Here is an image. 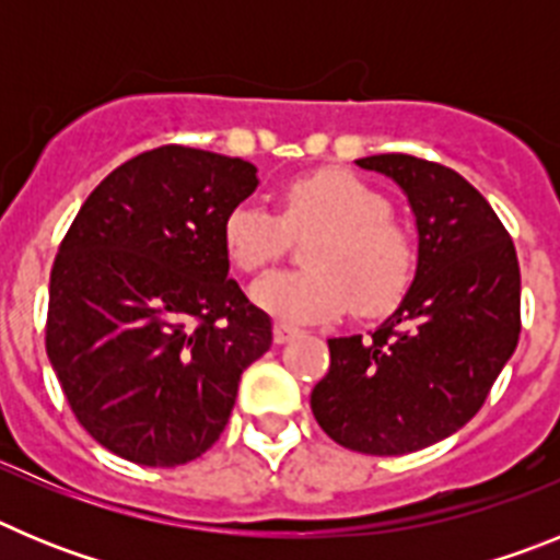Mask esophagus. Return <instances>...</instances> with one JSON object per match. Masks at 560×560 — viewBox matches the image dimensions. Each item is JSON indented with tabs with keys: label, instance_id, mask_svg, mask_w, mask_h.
Wrapping results in <instances>:
<instances>
[{
	"label": "esophagus",
	"instance_id": "34e87169",
	"mask_svg": "<svg viewBox=\"0 0 560 560\" xmlns=\"http://www.w3.org/2000/svg\"><path fill=\"white\" fill-rule=\"evenodd\" d=\"M296 334H300V330H296L294 325H289V323H275V341H277V345H285V341L294 339Z\"/></svg>",
	"mask_w": 560,
	"mask_h": 560
}]
</instances>
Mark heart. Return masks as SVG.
<instances>
[{"mask_svg":"<svg viewBox=\"0 0 560 560\" xmlns=\"http://www.w3.org/2000/svg\"><path fill=\"white\" fill-rule=\"evenodd\" d=\"M275 215L257 201L226 212L221 244L235 269L255 275L275 264L291 235H311L305 271H275L252 285L257 308L289 323H319L341 311L384 314L407 294L415 249L389 219V201L350 173L323 171L291 182Z\"/></svg>","mask_w":560,"mask_h":560,"instance_id":"heart-1","label":"heart"}]
</instances>
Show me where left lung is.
Wrapping results in <instances>:
<instances>
[{
    "instance_id": "left-lung-1",
    "label": "left lung",
    "mask_w": 560,
    "mask_h": 560,
    "mask_svg": "<svg viewBox=\"0 0 560 560\" xmlns=\"http://www.w3.org/2000/svg\"><path fill=\"white\" fill-rule=\"evenodd\" d=\"M404 190L418 266L398 308L368 336L328 339L330 370L311 393L316 423L350 452H420L463 429L518 345L516 246L457 171L409 153L355 160Z\"/></svg>"
}]
</instances>
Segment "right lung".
Returning <instances> with one entry per match:
<instances>
[{
  "label": "right lung",
  "instance_id": "obj_1",
  "mask_svg": "<svg viewBox=\"0 0 560 560\" xmlns=\"http://www.w3.org/2000/svg\"><path fill=\"white\" fill-rule=\"evenodd\" d=\"M252 162L162 145L112 171L69 226L49 275L47 355L92 438L173 468L221 438L237 381L271 348V319L230 280L226 212Z\"/></svg>",
  "mask_w": 560,
  "mask_h": 560
}]
</instances>
